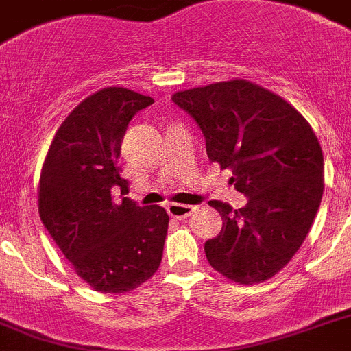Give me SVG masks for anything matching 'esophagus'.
I'll list each match as a JSON object with an SVG mask.
<instances>
[{"instance_id": "esophagus-1", "label": "esophagus", "mask_w": 351, "mask_h": 351, "mask_svg": "<svg viewBox=\"0 0 351 351\" xmlns=\"http://www.w3.org/2000/svg\"><path fill=\"white\" fill-rule=\"evenodd\" d=\"M167 210H169L170 217H173V219H186V217H189L193 214L195 207L184 204H170Z\"/></svg>"}]
</instances>
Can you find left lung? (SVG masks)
<instances>
[{
	"instance_id": "left-lung-1",
	"label": "left lung",
	"mask_w": 351,
	"mask_h": 351,
	"mask_svg": "<svg viewBox=\"0 0 351 351\" xmlns=\"http://www.w3.org/2000/svg\"><path fill=\"white\" fill-rule=\"evenodd\" d=\"M200 127L210 162L233 172L247 197L233 210L208 202L223 217L205 242L214 269L237 284L271 278L306 239L324 193V154L310 123L289 102L245 80L212 83L172 95Z\"/></svg>"
}]
</instances>
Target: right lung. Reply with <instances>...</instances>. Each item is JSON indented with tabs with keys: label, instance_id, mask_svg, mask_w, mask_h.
I'll return each instance as SVG.
<instances>
[{
	"label": "right lung",
	"instance_id": "right-lung-1",
	"mask_svg": "<svg viewBox=\"0 0 351 351\" xmlns=\"http://www.w3.org/2000/svg\"><path fill=\"white\" fill-rule=\"evenodd\" d=\"M153 99L109 86L71 111L51 141L40 178L41 223L75 271L99 292H128L162 263L169 214L127 195L118 158L128 123Z\"/></svg>",
	"mask_w": 351,
	"mask_h": 351
}]
</instances>
